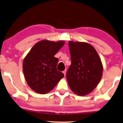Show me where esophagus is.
Wrapping results in <instances>:
<instances>
[{
	"label": "esophagus",
	"instance_id": "obj_1",
	"mask_svg": "<svg viewBox=\"0 0 123 123\" xmlns=\"http://www.w3.org/2000/svg\"><path fill=\"white\" fill-rule=\"evenodd\" d=\"M63 73L64 75H65V76H66V70H64L63 71Z\"/></svg>",
	"mask_w": 123,
	"mask_h": 123
}]
</instances>
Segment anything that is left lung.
<instances>
[{
    "instance_id": "obj_1",
    "label": "left lung",
    "mask_w": 123,
    "mask_h": 123,
    "mask_svg": "<svg viewBox=\"0 0 123 123\" xmlns=\"http://www.w3.org/2000/svg\"><path fill=\"white\" fill-rule=\"evenodd\" d=\"M71 64L66 78L72 91L86 95L94 90L101 80L103 65L95 49L87 43L69 41Z\"/></svg>"
}]
</instances>
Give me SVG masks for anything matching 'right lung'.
<instances>
[{
  "label": "right lung",
  "instance_id": "1",
  "mask_svg": "<svg viewBox=\"0 0 123 123\" xmlns=\"http://www.w3.org/2000/svg\"><path fill=\"white\" fill-rule=\"evenodd\" d=\"M64 44V41H39L25 56L24 75L28 85L35 92L47 94L63 77V74L57 70L58 59L55 55Z\"/></svg>",
  "mask_w": 123,
  "mask_h": 123
}]
</instances>
